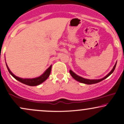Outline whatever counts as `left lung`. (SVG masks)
Listing matches in <instances>:
<instances>
[{
	"label": "left lung",
	"mask_w": 124,
	"mask_h": 124,
	"mask_svg": "<svg viewBox=\"0 0 124 124\" xmlns=\"http://www.w3.org/2000/svg\"><path fill=\"white\" fill-rule=\"evenodd\" d=\"M116 64H117V62H116V64L114 65V67H113V69H112V70L110 71V72H109V73L107 74V75H106V77H104V78H101V79H85V78H82V77L78 76V75H77L76 74L74 73L73 71H71V70H70V73L71 76L72 77V78H73L74 79H75V80H76V81H78V82L83 83V84H88V85H91V84H96V83L101 82V81H103V80H104V79H106V78H107L108 76H110V75H111L112 73H113V71H114L115 68H116Z\"/></svg>",
	"instance_id": "obj_1"
}]
</instances>
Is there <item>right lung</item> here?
Listing matches in <instances>:
<instances>
[{"mask_svg":"<svg viewBox=\"0 0 124 124\" xmlns=\"http://www.w3.org/2000/svg\"><path fill=\"white\" fill-rule=\"evenodd\" d=\"M6 66L8 72H10V74H11V75H12V76L14 77L16 79H17V81H20V82L23 83V84H25V85H27L29 86H37L39 85V84H42V83L44 82L45 81H46V80L47 79L48 77H49V75H50L51 69H52V65H51L45 71L44 73L42 74V75H40V77H37V78H31V79H30V78H19L18 77L16 76V75H14V74L12 73V72L10 70L9 68L8 67V66H7V64H6Z\"/></svg>","mask_w":124,"mask_h":124,"instance_id":"obj_1","label":"right lung"}]
</instances>
